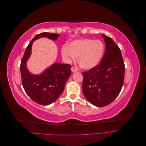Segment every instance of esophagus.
<instances>
[{
  "instance_id": "obj_1",
  "label": "esophagus",
  "mask_w": 146,
  "mask_h": 146,
  "mask_svg": "<svg viewBox=\"0 0 146 146\" xmlns=\"http://www.w3.org/2000/svg\"><path fill=\"white\" fill-rule=\"evenodd\" d=\"M71 70H72V72H76L78 71V69L76 68H75V67H72L71 68Z\"/></svg>"
}]
</instances>
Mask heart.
<instances>
[{"mask_svg":"<svg viewBox=\"0 0 146 146\" xmlns=\"http://www.w3.org/2000/svg\"><path fill=\"white\" fill-rule=\"evenodd\" d=\"M104 46L100 40L91 39H78L72 41L68 46L61 48V55L66 62L70 63L76 61L85 69H91L98 65L102 58Z\"/></svg>","mask_w":146,"mask_h":146,"instance_id":"obj_1","label":"heart"}]
</instances>
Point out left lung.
Listing matches in <instances>:
<instances>
[{"mask_svg":"<svg viewBox=\"0 0 146 146\" xmlns=\"http://www.w3.org/2000/svg\"><path fill=\"white\" fill-rule=\"evenodd\" d=\"M105 52L100 63L83 72V93L96 107L111 104L120 93L124 80L125 65L120 48L113 39L103 35Z\"/></svg>","mask_w":146,"mask_h":146,"instance_id":"left-lung-1","label":"left lung"}]
</instances>
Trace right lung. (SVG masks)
Returning <instances> with one entry per match:
<instances>
[{
	"mask_svg": "<svg viewBox=\"0 0 146 146\" xmlns=\"http://www.w3.org/2000/svg\"><path fill=\"white\" fill-rule=\"evenodd\" d=\"M59 34L44 32L35 36L27 47L21 63L22 84L26 93L35 102L42 105L52 104L58 99L64 89L66 83L71 74V66L55 63L42 73L34 75L27 68V61L32 53L34 41L46 37L56 41Z\"/></svg>",
	"mask_w": 146,
	"mask_h": 146,
	"instance_id": "right-lung-1",
	"label": "right lung"
}]
</instances>
